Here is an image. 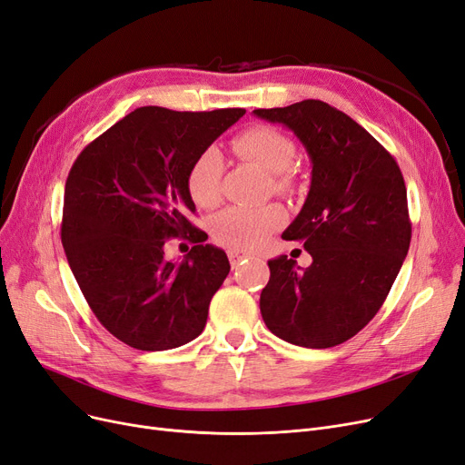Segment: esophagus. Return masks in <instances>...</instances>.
Returning a JSON list of instances; mask_svg holds the SVG:
<instances>
[{
    "label": "esophagus",
    "mask_w": 465,
    "mask_h": 465,
    "mask_svg": "<svg viewBox=\"0 0 465 465\" xmlns=\"http://www.w3.org/2000/svg\"><path fill=\"white\" fill-rule=\"evenodd\" d=\"M228 259L232 262V266L235 268L239 262L245 261V259H251V252H245V251H239V249H230L228 251Z\"/></svg>",
    "instance_id": "esophagus-1"
}]
</instances>
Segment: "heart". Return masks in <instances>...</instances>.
Segmentation results:
<instances>
[{
  "instance_id": "1",
  "label": "heart",
  "mask_w": 465,
  "mask_h": 465,
  "mask_svg": "<svg viewBox=\"0 0 465 465\" xmlns=\"http://www.w3.org/2000/svg\"><path fill=\"white\" fill-rule=\"evenodd\" d=\"M232 147L247 161L261 166L273 176L276 192H289L291 176L287 170L295 161V143L283 132L270 126H252L233 137ZM222 157L214 149L197 154L187 170V193L201 209H214L222 199ZM285 222V213L280 204H266L261 209L230 206L218 213L211 222L214 242L230 249H256L278 232Z\"/></svg>"
}]
</instances>
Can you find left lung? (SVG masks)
Returning <instances> with one entry per match:
<instances>
[{
  "label": "left lung",
  "instance_id": "1",
  "mask_svg": "<svg viewBox=\"0 0 465 465\" xmlns=\"http://www.w3.org/2000/svg\"><path fill=\"white\" fill-rule=\"evenodd\" d=\"M252 113L293 130L312 163L311 192L282 235L301 242L312 264L268 261L262 320L291 345H341L380 311L408 254L402 172L371 134L320 99Z\"/></svg>",
  "mask_w": 465,
  "mask_h": 465
}]
</instances>
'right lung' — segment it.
Wrapping results in <instances>:
<instances>
[{"instance_id": "obj_1", "label": "right lung", "mask_w": 465, "mask_h": 465, "mask_svg": "<svg viewBox=\"0 0 465 465\" xmlns=\"http://www.w3.org/2000/svg\"><path fill=\"white\" fill-rule=\"evenodd\" d=\"M245 109L180 113L140 107L85 147L64 183L61 242L103 328L137 351H168L201 335L228 256L187 216V170ZM190 235L187 236L186 233ZM170 236L194 243L163 259Z\"/></svg>"}]
</instances>
